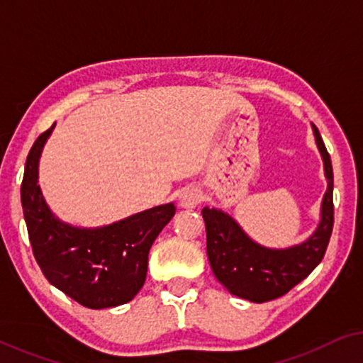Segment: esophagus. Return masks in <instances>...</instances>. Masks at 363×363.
I'll return each instance as SVG.
<instances>
[{"label": "esophagus", "instance_id": "34e87169", "mask_svg": "<svg viewBox=\"0 0 363 363\" xmlns=\"http://www.w3.org/2000/svg\"><path fill=\"white\" fill-rule=\"evenodd\" d=\"M201 200L203 195L198 188H186V190H183L180 193V196H178V203H180V206L185 208V210H193V208H196L201 203Z\"/></svg>", "mask_w": 363, "mask_h": 363}]
</instances>
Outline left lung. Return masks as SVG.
<instances>
[{"label": "left lung", "instance_id": "1", "mask_svg": "<svg viewBox=\"0 0 363 363\" xmlns=\"http://www.w3.org/2000/svg\"><path fill=\"white\" fill-rule=\"evenodd\" d=\"M317 147L324 158L327 191L322 200V218L314 235L299 246L267 250L245 235L231 216L215 208H203L206 226V252L216 279L231 294L251 302H267L284 296L306 279L322 261L334 226V173L329 152L315 125Z\"/></svg>", "mask_w": 363, "mask_h": 363}]
</instances>
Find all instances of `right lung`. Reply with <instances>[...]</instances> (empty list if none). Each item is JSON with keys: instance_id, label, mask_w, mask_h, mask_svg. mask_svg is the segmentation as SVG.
<instances>
[{"instance_id": "obj_1", "label": "right lung", "mask_w": 363, "mask_h": 363, "mask_svg": "<svg viewBox=\"0 0 363 363\" xmlns=\"http://www.w3.org/2000/svg\"><path fill=\"white\" fill-rule=\"evenodd\" d=\"M43 132L28 153L21 203L33 255L54 287L89 309L132 301L147 277L148 251L175 215V205L155 206L97 230L59 221L49 211L38 185V163L51 135Z\"/></svg>"}]
</instances>
